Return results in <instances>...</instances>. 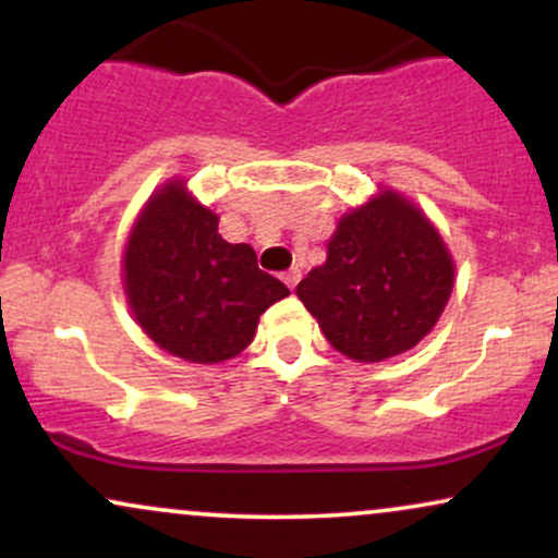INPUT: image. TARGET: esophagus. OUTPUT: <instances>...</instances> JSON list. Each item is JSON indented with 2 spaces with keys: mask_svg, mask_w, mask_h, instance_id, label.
Instances as JSON below:
<instances>
[{
  "mask_svg": "<svg viewBox=\"0 0 558 558\" xmlns=\"http://www.w3.org/2000/svg\"><path fill=\"white\" fill-rule=\"evenodd\" d=\"M283 280H286V286L293 291V288H296V283L301 280V270H299V267H293V270H288V272L283 275Z\"/></svg>",
  "mask_w": 558,
  "mask_h": 558,
  "instance_id": "34e87169",
  "label": "esophagus"
}]
</instances>
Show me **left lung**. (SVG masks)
I'll list each match as a JSON object with an SVG mask.
<instances>
[{
	"instance_id": "obj_1",
	"label": "left lung",
	"mask_w": 558,
	"mask_h": 558,
	"mask_svg": "<svg viewBox=\"0 0 558 558\" xmlns=\"http://www.w3.org/2000/svg\"><path fill=\"white\" fill-rule=\"evenodd\" d=\"M453 288V259L425 215L383 191L343 215L328 262L296 286L332 349L383 362L417 345L438 323Z\"/></svg>"
}]
</instances>
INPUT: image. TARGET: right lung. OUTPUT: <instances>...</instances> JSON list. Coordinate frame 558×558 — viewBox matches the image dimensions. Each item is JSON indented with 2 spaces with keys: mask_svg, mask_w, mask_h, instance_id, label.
<instances>
[{
  "mask_svg": "<svg viewBox=\"0 0 558 558\" xmlns=\"http://www.w3.org/2000/svg\"><path fill=\"white\" fill-rule=\"evenodd\" d=\"M125 293L136 323L159 349L215 364L241 354L259 315L288 288L262 272L248 243H228L217 215L172 181L141 209L128 239Z\"/></svg>",
  "mask_w": 558,
  "mask_h": 558,
  "instance_id": "right-lung-1",
  "label": "right lung"
}]
</instances>
